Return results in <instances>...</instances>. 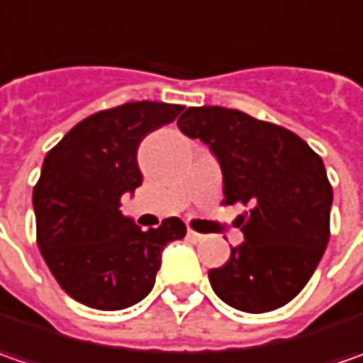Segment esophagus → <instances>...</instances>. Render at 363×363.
Listing matches in <instances>:
<instances>
[{
    "mask_svg": "<svg viewBox=\"0 0 363 363\" xmlns=\"http://www.w3.org/2000/svg\"><path fill=\"white\" fill-rule=\"evenodd\" d=\"M188 238L191 240V242H202L203 238V234H198V232H194V230H188Z\"/></svg>",
    "mask_w": 363,
    "mask_h": 363,
    "instance_id": "obj_1",
    "label": "esophagus"
}]
</instances>
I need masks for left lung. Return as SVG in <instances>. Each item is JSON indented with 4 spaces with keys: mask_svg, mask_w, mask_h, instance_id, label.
Returning <instances> with one entry per match:
<instances>
[{
    "mask_svg": "<svg viewBox=\"0 0 363 363\" xmlns=\"http://www.w3.org/2000/svg\"><path fill=\"white\" fill-rule=\"evenodd\" d=\"M177 127L210 147L222 169L224 203L250 206L236 220L244 242L208 272L214 293L246 313L283 307L328 248L333 189L323 161L299 135L234 108L189 106Z\"/></svg>",
    "mask_w": 363,
    "mask_h": 363,
    "instance_id": "left-lung-1",
    "label": "left lung"
}]
</instances>
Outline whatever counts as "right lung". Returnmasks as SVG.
Instances as JSON below:
<instances>
[{"mask_svg":"<svg viewBox=\"0 0 363 363\" xmlns=\"http://www.w3.org/2000/svg\"><path fill=\"white\" fill-rule=\"evenodd\" d=\"M182 111L151 101L101 111L48 151L32 198L38 246L58 285L78 303L119 311L145 299L163 248L186 236L179 218L143 232L119 210L121 198L143 182L139 143Z\"/></svg>","mask_w":363,"mask_h":363,"instance_id":"right-lung-1","label":"right lung"}]
</instances>
